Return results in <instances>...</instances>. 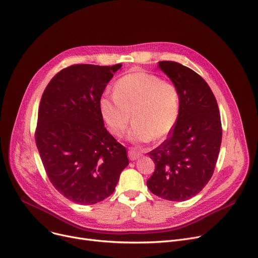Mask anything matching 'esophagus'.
Segmentation results:
<instances>
[{"instance_id": "esophagus-1", "label": "esophagus", "mask_w": 258, "mask_h": 258, "mask_svg": "<svg viewBox=\"0 0 258 258\" xmlns=\"http://www.w3.org/2000/svg\"><path fill=\"white\" fill-rule=\"evenodd\" d=\"M141 156H142V154L139 153V152H137V151H135V150L131 149V150L128 151V158H130V160H136V159L140 158Z\"/></svg>"}]
</instances>
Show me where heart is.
<instances>
[{
	"instance_id": "1",
	"label": "heart",
	"mask_w": 258,
	"mask_h": 258,
	"mask_svg": "<svg viewBox=\"0 0 258 258\" xmlns=\"http://www.w3.org/2000/svg\"><path fill=\"white\" fill-rule=\"evenodd\" d=\"M100 113L116 137L128 132L133 143L158 141L174 130L180 114V94L175 84L145 72L131 73L116 82L113 97L100 100Z\"/></svg>"
}]
</instances>
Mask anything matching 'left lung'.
Wrapping results in <instances>:
<instances>
[{
	"label": "left lung",
	"mask_w": 258,
	"mask_h": 258,
	"mask_svg": "<svg viewBox=\"0 0 258 258\" xmlns=\"http://www.w3.org/2000/svg\"><path fill=\"white\" fill-rule=\"evenodd\" d=\"M180 94V114L171 136L148 155L155 171L147 181L163 199L185 201L209 182L217 162L222 128L217 101L208 83L191 69L159 62Z\"/></svg>",
	"instance_id": "left-lung-1"
}]
</instances>
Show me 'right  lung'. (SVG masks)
I'll return each instance as SVG.
<instances>
[{"mask_svg": "<svg viewBox=\"0 0 258 258\" xmlns=\"http://www.w3.org/2000/svg\"><path fill=\"white\" fill-rule=\"evenodd\" d=\"M122 64H75L55 75L38 111L36 143L50 182L67 199L94 205L115 191L126 149L104 127L100 100Z\"/></svg>", "mask_w": 258, "mask_h": 258, "instance_id": "1", "label": "right lung"}]
</instances>
